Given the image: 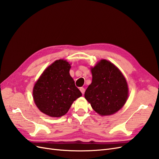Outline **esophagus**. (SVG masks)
Wrapping results in <instances>:
<instances>
[{"instance_id": "1", "label": "esophagus", "mask_w": 159, "mask_h": 159, "mask_svg": "<svg viewBox=\"0 0 159 159\" xmlns=\"http://www.w3.org/2000/svg\"><path fill=\"white\" fill-rule=\"evenodd\" d=\"M80 91L81 92V93H82V94L84 93V92H85V88H83V87L80 88Z\"/></svg>"}]
</instances>
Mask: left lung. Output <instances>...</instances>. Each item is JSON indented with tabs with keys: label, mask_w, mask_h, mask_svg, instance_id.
<instances>
[{
	"label": "left lung",
	"mask_w": 159,
	"mask_h": 159,
	"mask_svg": "<svg viewBox=\"0 0 159 159\" xmlns=\"http://www.w3.org/2000/svg\"><path fill=\"white\" fill-rule=\"evenodd\" d=\"M91 71L92 82L85 91V98L100 115L116 113L128 98V85L124 75L106 60H100Z\"/></svg>",
	"instance_id": "obj_1"
}]
</instances>
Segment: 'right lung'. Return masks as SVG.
I'll return each mask as SVG.
<instances>
[{
  "instance_id": "1",
  "label": "right lung",
  "mask_w": 159,
  "mask_h": 159,
  "mask_svg": "<svg viewBox=\"0 0 159 159\" xmlns=\"http://www.w3.org/2000/svg\"><path fill=\"white\" fill-rule=\"evenodd\" d=\"M70 68L64 60L55 61L44 71L33 88L37 107L50 117L63 116L74 101L82 95L70 75Z\"/></svg>"
}]
</instances>
